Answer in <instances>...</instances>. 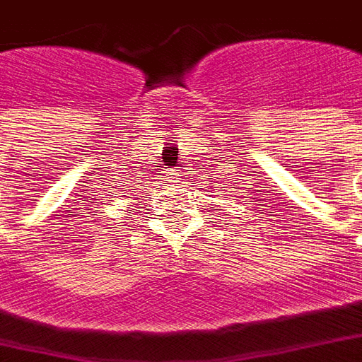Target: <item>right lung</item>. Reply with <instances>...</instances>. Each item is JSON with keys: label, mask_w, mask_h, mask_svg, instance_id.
Instances as JSON below:
<instances>
[{"label": "right lung", "mask_w": 362, "mask_h": 362, "mask_svg": "<svg viewBox=\"0 0 362 362\" xmlns=\"http://www.w3.org/2000/svg\"><path fill=\"white\" fill-rule=\"evenodd\" d=\"M134 191H136V189H133V192H134ZM134 197H136V194H134ZM129 199H131V197H129Z\"/></svg>", "instance_id": "1"}]
</instances>
